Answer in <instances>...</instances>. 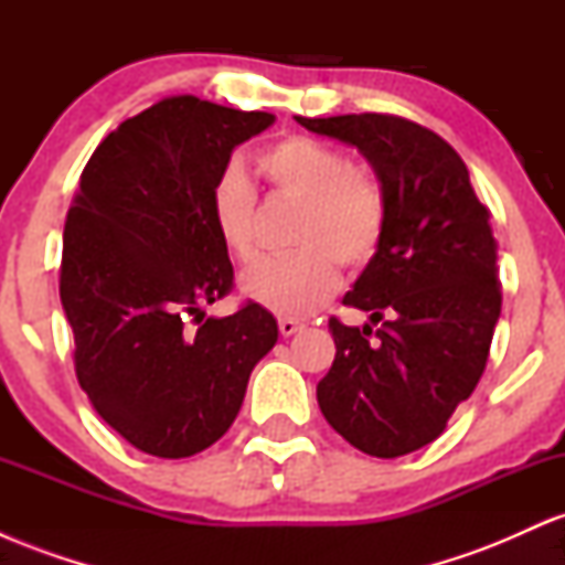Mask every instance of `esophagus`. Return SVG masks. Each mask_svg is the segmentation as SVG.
Here are the masks:
<instances>
[{
    "mask_svg": "<svg viewBox=\"0 0 565 565\" xmlns=\"http://www.w3.org/2000/svg\"><path fill=\"white\" fill-rule=\"evenodd\" d=\"M302 329L300 321H291V319H278V332H281L284 337H291L297 334Z\"/></svg>",
    "mask_w": 565,
    "mask_h": 565,
    "instance_id": "esophagus-1",
    "label": "esophagus"
}]
</instances>
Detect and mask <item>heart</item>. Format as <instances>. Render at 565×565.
Masks as SVG:
<instances>
[{
	"mask_svg": "<svg viewBox=\"0 0 565 565\" xmlns=\"http://www.w3.org/2000/svg\"><path fill=\"white\" fill-rule=\"evenodd\" d=\"M255 164L278 196L300 204L295 223V246L300 249L252 265L242 276V295L276 316L302 319L337 289L334 259L345 268L372 260L385 231V191L369 167L348 164L337 148L300 135L263 148ZM212 215L231 255L252 260L255 193L236 167L217 180Z\"/></svg>",
	"mask_w": 565,
	"mask_h": 565,
	"instance_id": "b5f03b06",
	"label": "heart"
}]
</instances>
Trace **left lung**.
<instances>
[{
    "mask_svg": "<svg viewBox=\"0 0 565 565\" xmlns=\"http://www.w3.org/2000/svg\"><path fill=\"white\" fill-rule=\"evenodd\" d=\"M308 132L359 148L385 191L377 252L342 297L369 323L329 321L334 364L316 387L327 423L372 457L417 451L470 398L502 310L489 212L459 153L387 114L295 116ZM381 323L379 340L367 342Z\"/></svg>",
    "mask_w": 565,
    "mask_h": 565,
    "instance_id": "left-lung-1",
    "label": "left lung"
}]
</instances>
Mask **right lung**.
Segmentation results:
<instances>
[{
  "label": "right lung",
  "instance_id": "add662e5",
  "mask_svg": "<svg viewBox=\"0 0 565 565\" xmlns=\"http://www.w3.org/2000/svg\"><path fill=\"white\" fill-rule=\"evenodd\" d=\"M276 121L183 95L108 135L63 231L61 302L82 391L135 449L180 459L225 436L278 323L257 302L206 316L233 265L212 193L233 148Z\"/></svg>",
  "mask_w": 565,
  "mask_h": 565
}]
</instances>
